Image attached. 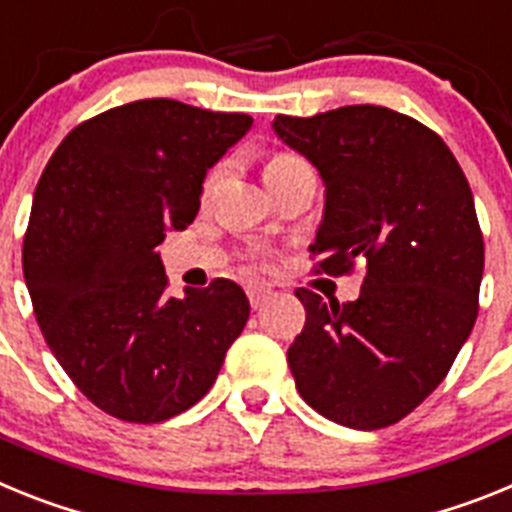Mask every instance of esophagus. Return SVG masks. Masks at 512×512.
Listing matches in <instances>:
<instances>
[{
    "instance_id": "34e87169",
    "label": "esophagus",
    "mask_w": 512,
    "mask_h": 512,
    "mask_svg": "<svg viewBox=\"0 0 512 512\" xmlns=\"http://www.w3.org/2000/svg\"><path fill=\"white\" fill-rule=\"evenodd\" d=\"M269 297H271V287H266V284H251V287H248V300H251L253 310H259Z\"/></svg>"
}]
</instances>
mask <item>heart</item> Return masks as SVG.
Instances as JSON below:
<instances>
[{"instance_id":"b5f03b06","label":"heart","mask_w":512,"mask_h":512,"mask_svg":"<svg viewBox=\"0 0 512 512\" xmlns=\"http://www.w3.org/2000/svg\"><path fill=\"white\" fill-rule=\"evenodd\" d=\"M295 164H302V158L292 156V153H271V156L266 158V164H264V176H274L277 171H284V169H289V166H295ZM215 179H217V171H212V176L207 179V187H210Z\"/></svg>"}]
</instances>
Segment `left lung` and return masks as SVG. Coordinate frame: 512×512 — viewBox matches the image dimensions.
<instances>
[{"label":"left lung","mask_w":512,"mask_h":512,"mask_svg":"<svg viewBox=\"0 0 512 512\" xmlns=\"http://www.w3.org/2000/svg\"><path fill=\"white\" fill-rule=\"evenodd\" d=\"M274 130L325 182L315 271L366 266L354 302L297 289L307 318L287 351L292 377L333 423L387 428L443 382L477 320L485 241L472 189L441 135L387 107L277 115Z\"/></svg>","instance_id":"1"}]
</instances>
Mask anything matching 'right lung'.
<instances>
[{"mask_svg":"<svg viewBox=\"0 0 512 512\" xmlns=\"http://www.w3.org/2000/svg\"><path fill=\"white\" fill-rule=\"evenodd\" d=\"M251 122L140 99L76 125L40 176L22 243L27 292L63 372L112 418L189 410L241 336L243 289L215 279L169 297L156 246L197 217L207 169Z\"/></svg>","mask_w":512,"mask_h":512,"instance_id":"obj_1","label":"right lung"}]
</instances>
